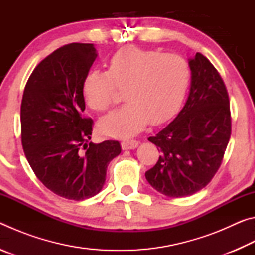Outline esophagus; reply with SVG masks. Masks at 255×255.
Instances as JSON below:
<instances>
[{
	"mask_svg": "<svg viewBox=\"0 0 255 255\" xmlns=\"http://www.w3.org/2000/svg\"><path fill=\"white\" fill-rule=\"evenodd\" d=\"M138 146V140L136 139H125L122 143L123 149H133Z\"/></svg>",
	"mask_w": 255,
	"mask_h": 255,
	"instance_id": "34e87169",
	"label": "esophagus"
}]
</instances>
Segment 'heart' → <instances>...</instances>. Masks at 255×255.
I'll return each instance as SVG.
<instances>
[{"instance_id":"b5f03b06","label":"heart","mask_w":255,"mask_h":255,"mask_svg":"<svg viewBox=\"0 0 255 255\" xmlns=\"http://www.w3.org/2000/svg\"><path fill=\"white\" fill-rule=\"evenodd\" d=\"M191 81V68L183 57L161 50L128 46L111 56L108 71H91L83 81V97L91 109L106 111L124 90L127 103L100 119L102 135L129 137L150 122L162 124L182 106Z\"/></svg>"}]
</instances>
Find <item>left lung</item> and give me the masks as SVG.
<instances>
[{"mask_svg": "<svg viewBox=\"0 0 255 255\" xmlns=\"http://www.w3.org/2000/svg\"><path fill=\"white\" fill-rule=\"evenodd\" d=\"M189 65L191 86L184 107L173 122L148 138L161 155L145 173L146 180L171 198L191 196L210 182L232 130L230 99L219 73L200 53L189 59Z\"/></svg>", "mask_w": 255, "mask_h": 255, "instance_id": "1", "label": "left lung"}]
</instances>
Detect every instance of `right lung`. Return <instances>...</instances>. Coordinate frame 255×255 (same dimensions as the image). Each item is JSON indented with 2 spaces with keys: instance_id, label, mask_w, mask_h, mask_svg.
Here are the masks:
<instances>
[{
  "instance_id": "obj_1",
  "label": "right lung",
  "mask_w": 255,
  "mask_h": 255,
  "mask_svg": "<svg viewBox=\"0 0 255 255\" xmlns=\"http://www.w3.org/2000/svg\"><path fill=\"white\" fill-rule=\"evenodd\" d=\"M93 44L60 47L41 60L25 84L21 141L25 157L47 189L71 200L101 191L119 141H90L93 120L84 118L83 81L97 58Z\"/></svg>"
}]
</instances>
